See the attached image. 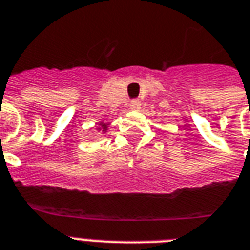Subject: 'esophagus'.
<instances>
[{"instance_id":"1","label":"esophagus","mask_w":250,"mask_h":250,"mask_svg":"<svg viewBox=\"0 0 250 250\" xmlns=\"http://www.w3.org/2000/svg\"><path fill=\"white\" fill-rule=\"evenodd\" d=\"M130 108L131 110H139L140 108V101L139 100H133L130 102Z\"/></svg>"}]
</instances>
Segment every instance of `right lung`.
I'll return each mask as SVG.
<instances>
[{
	"label": "right lung",
	"mask_w": 250,
	"mask_h": 250,
	"mask_svg": "<svg viewBox=\"0 0 250 250\" xmlns=\"http://www.w3.org/2000/svg\"><path fill=\"white\" fill-rule=\"evenodd\" d=\"M101 126H103V127H104V126H106V124H101Z\"/></svg>",
	"instance_id": "obj_1"
}]
</instances>
